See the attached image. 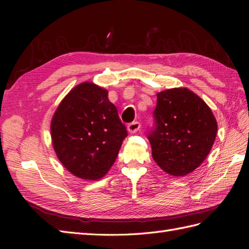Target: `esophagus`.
Returning a JSON list of instances; mask_svg holds the SVG:
<instances>
[{
    "label": "esophagus",
    "instance_id": "1",
    "mask_svg": "<svg viewBox=\"0 0 249 249\" xmlns=\"http://www.w3.org/2000/svg\"><path fill=\"white\" fill-rule=\"evenodd\" d=\"M140 123L139 122H133V123H129L128 125H127V130H128V133H130V134H135V133H137V131L139 130V128H140Z\"/></svg>",
    "mask_w": 249,
    "mask_h": 249
}]
</instances>
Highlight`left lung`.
<instances>
[{"mask_svg": "<svg viewBox=\"0 0 249 249\" xmlns=\"http://www.w3.org/2000/svg\"><path fill=\"white\" fill-rule=\"evenodd\" d=\"M154 126L147 139L152 156L163 171L183 177L198 168L209 155L217 134L212 110L185 88L157 94Z\"/></svg>", "mask_w": 249, "mask_h": 249, "instance_id": "obj_1", "label": "left lung"}]
</instances>
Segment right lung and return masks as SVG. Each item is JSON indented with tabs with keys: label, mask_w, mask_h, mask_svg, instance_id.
I'll return each mask as SVG.
<instances>
[{
	"label": "right lung",
	"mask_w": 249,
	"mask_h": 249,
	"mask_svg": "<svg viewBox=\"0 0 249 249\" xmlns=\"http://www.w3.org/2000/svg\"><path fill=\"white\" fill-rule=\"evenodd\" d=\"M127 130L108 91L92 82L73 88L51 121L56 156L68 171L83 179H98L112 167Z\"/></svg>",
	"instance_id": "1"
}]
</instances>
